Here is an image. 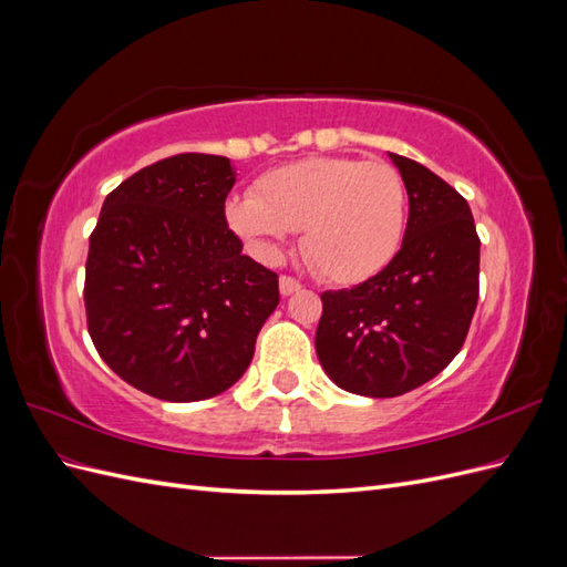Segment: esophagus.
Masks as SVG:
<instances>
[{"instance_id":"1","label":"esophagus","mask_w":567,"mask_h":567,"mask_svg":"<svg viewBox=\"0 0 567 567\" xmlns=\"http://www.w3.org/2000/svg\"><path fill=\"white\" fill-rule=\"evenodd\" d=\"M279 290H281V296H293L296 290H300V281H296L293 277H284L279 279Z\"/></svg>"}]
</instances>
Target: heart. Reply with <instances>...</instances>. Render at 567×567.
<instances>
[{"mask_svg": "<svg viewBox=\"0 0 567 567\" xmlns=\"http://www.w3.org/2000/svg\"><path fill=\"white\" fill-rule=\"evenodd\" d=\"M229 227L271 262L290 231L305 260L331 284H359L385 269L402 246L406 188L381 161L307 158L274 167L252 196L227 205Z\"/></svg>", "mask_w": 567, "mask_h": 567, "instance_id": "1", "label": "heart"}]
</instances>
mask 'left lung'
Here are the masks:
<instances>
[{"mask_svg": "<svg viewBox=\"0 0 567 567\" xmlns=\"http://www.w3.org/2000/svg\"><path fill=\"white\" fill-rule=\"evenodd\" d=\"M409 194L404 241L375 277L321 293L317 357L364 398H398L447 367L468 336L480 238L466 198L425 165L390 153Z\"/></svg>", "mask_w": 567, "mask_h": 567, "instance_id": "1", "label": "left lung"}]
</instances>
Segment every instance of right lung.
I'll list each match as a JSON object with an SVG mask.
<instances>
[{
	"mask_svg": "<svg viewBox=\"0 0 567 567\" xmlns=\"http://www.w3.org/2000/svg\"><path fill=\"white\" fill-rule=\"evenodd\" d=\"M234 182L225 156L163 158L113 188L90 236L92 342L151 398L198 402L231 388L279 305L277 271L244 255L227 225Z\"/></svg>",
	"mask_w": 567,
	"mask_h": 567,
	"instance_id": "add662e5",
	"label": "right lung"
}]
</instances>
